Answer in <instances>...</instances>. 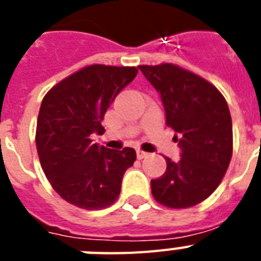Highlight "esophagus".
Returning a JSON list of instances; mask_svg holds the SVG:
<instances>
[{
    "instance_id": "esophagus-1",
    "label": "esophagus",
    "mask_w": 261,
    "mask_h": 261,
    "mask_svg": "<svg viewBox=\"0 0 261 261\" xmlns=\"http://www.w3.org/2000/svg\"><path fill=\"white\" fill-rule=\"evenodd\" d=\"M147 154H149V153H146V151H143V150H137V157H138V160L145 159V157H147Z\"/></svg>"
}]
</instances>
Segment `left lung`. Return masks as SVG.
<instances>
[{
    "mask_svg": "<svg viewBox=\"0 0 261 261\" xmlns=\"http://www.w3.org/2000/svg\"><path fill=\"white\" fill-rule=\"evenodd\" d=\"M161 96L167 126L181 147L177 163L165 157L167 171L151 180L153 198L169 208H188L221 184L233 154V127L227 102L207 80L173 63L141 65Z\"/></svg>",
    "mask_w": 261,
    "mask_h": 261,
    "instance_id": "8db88e82",
    "label": "left lung"
}]
</instances>
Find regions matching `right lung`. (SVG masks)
Listing matches in <instances>:
<instances>
[{
    "mask_svg": "<svg viewBox=\"0 0 261 261\" xmlns=\"http://www.w3.org/2000/svg\"><path fill=\"white\" fill-rule=\"evenodd\" d=\"M137 73L134 66L89 65L43 97L35 137L40 165L55 192L73 206L100 210L120 194L135 150L98 146L92 135L106 131L101 122L108 107Z\"/></svg>",
    "mask_w": 261,
    "mask_h": 261,
    "instance_id": "right-lung-1",
    "label": "right lung"
}]
</instances>
